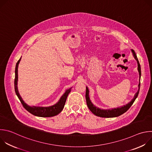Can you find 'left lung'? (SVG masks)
Listing matches in <instances>:
<instances>
[{
    "label": "left lung",
    "instance_id": "left-lung-1",
    "mask_svg": "<svg viewBox=\"0 0 152 152\" xmlns=\"http://www.w3.org/2000/svg\"><path fill=\"white\" fill-rule=\"evenodd\" d=\"M131 51L132 53V54L135 58V59L137 61L138 64V71L139 72V84H138V89L137 93L135 94L134 98L131 101V102L128 103L126 105H124V106H122L121 107H117V108H114L112 109H108V110H104V109H101L98 107H95L92 103L91 102L89 96V89L88 87H86V94H85V98L86 100V104L87 106L89 108V109L91 111V112L94 114L95 115L101 117V118H115V117H118L124 113H125L132 105L134 103V101L138 96L139 91H140V78H141V67L140 63L138 61V60L137 58V57L136 56V54L135 53L134 50L133 49H131Z\"/></svg>",
    "mask_w": 152,
    "mask_h": 152
}]
</instances>
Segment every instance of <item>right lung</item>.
<instances>
[{
    "mask_svg": "<svg viewBox=\"0 0 152 152\" xmlns=\"http://www.w3.org/2000/svg\"><path fill=\"white\" fill-rule=\"evenodd\" d=\"M21 58L18 61V62L16 64V67H15V80H14V86H15V93L18 97L19 99L20 100V102L24 107L26 110H27L28 112H30L31 114L39 116V117H43V118H46V117H53L54 116H56L58 115L63 109L66 99L67 98V96L69 94L71 91V88L67 89L65 93L61 96L60 98V100L58 101V102L56 104L52 106H49V107H36V106H29L27 105L26 103H24V101L23 100L21 96H20L18 90V87H17V82H18V64L20 63V61L21 60Z\"/></svg>",
    "mask_w": 152,
    "mask_h": 152,
    "instance_id": "obj_1",
    "label": "right lung"
}]
</instances>
